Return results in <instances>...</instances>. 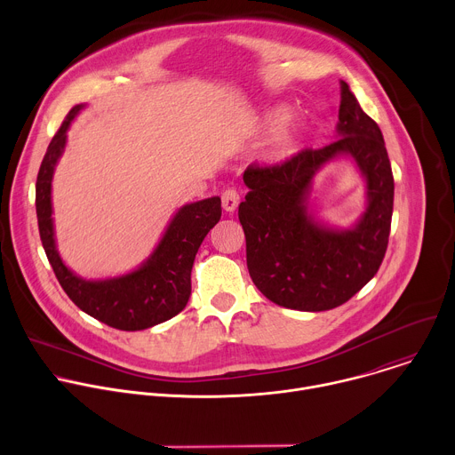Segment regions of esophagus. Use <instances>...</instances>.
<instances>
[{"label": "esophagus", "mask_w": 455, "mask_h": 455, "mask_svg": "<svg viewBox=\"0 0 455 455\" xmlns=\"http://www.w3.org/2000/svg\"><path fill=\"white\" fill-rule=\"evenodd\" d=\"M221 204H223V209L227 212H234L237 204H239V192L235 188H227L223 190L221 194Z\"/></svg>", "instance_id": "34e87169"}]
</instances>
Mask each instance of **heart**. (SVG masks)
<instances>
[{"label":"heart","mask_w":455,"mask_h":455,"mask_svg":"<svg viewBox=\"0 0 455 455\" xmlns=\"http://www.w3.org/2000/svg\"><path fill=\"white\" fill-rule=\"evenodd\" d=\"M288 144H290V139H288V137H284V139L281 140V146H279V153H283V151L286 149V146H288Z\"/></svg>","instance_id":"obj_1"}]
</instances>
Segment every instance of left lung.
<instances>
[{
    "mask_svg": "<svg viewBox=\"0 0 455 455\" xmlns=\"http://www.w3.org/2000/svg\"><path fill=\"white\" fill-rule=\"evenodd\" d=\"M340 139L302 149L274 165L253 162L243 180L250 188L239 204L246 237V267L257 290L299 311H326L347 302L378 272L388 244L395 178L378 124L363 113L340 81ZM351 154L368 181V211L351 231H331L307 214L314 172Z\"/></svg>",
    "mask_w": 455,
    "mask_h": 455,
    "instance_id": "obj_1",
    "label": "left lung"
}]
</instances>
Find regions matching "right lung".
Instances as JSON below:
<instances>
[{
    "label": "right lung",
    "instance_id": "1",
    "mask_svg": "<svg viewBox=\"0 0 455 455\" xmlns=\"http://www.w3.org/2000/svg\"><path fill=\"white\" fill-rule=\"evenodd\" d=\"M81 108L83 104L74 106L64 116L37 172L36 212L41 243L59 284L77 307L120 331L148 330L172 318L187 306L194 257L221 218V200L216 196L181 207L153 255L139 270L108 281H84L74 275L55 250L50 192L53 167Z\"/></svg>",
    "mask_w": 455,
    "mask_h": 455
}]
</instances>
